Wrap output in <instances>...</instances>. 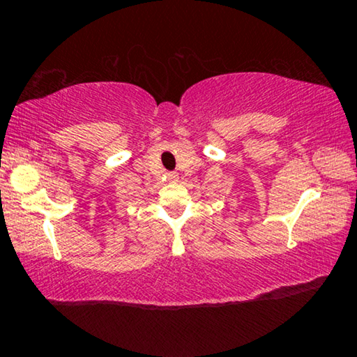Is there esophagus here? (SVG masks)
<instances>
[{
	"label": "esophagus",
	"mask_w": 357,
	"mask_h": 357,
	"mask_svg": "<svg viewBox=\"0 0 357 357\" xmlns=\"http://www.w3.org/2000/svg\"><path fill=\"white\" fill-rule=\"evenodd\" d=\"M168 179H170L172 183H176V181H178L179 178H178L176 173H170V174H168Z\"/></svg>",
	"instance_id": "obj_1"
}]
</instances>
